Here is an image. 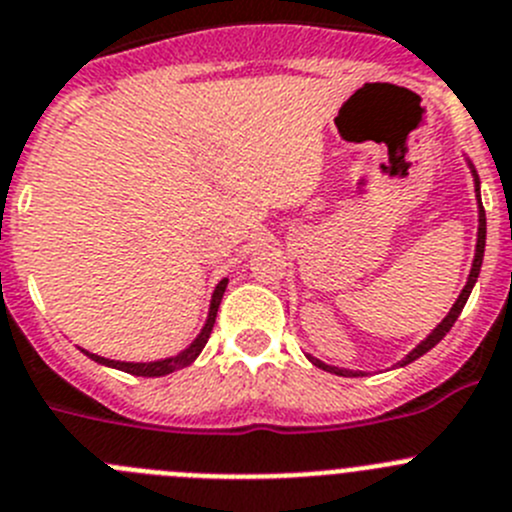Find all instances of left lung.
Masks as SVG:
<instances>
[{"label": "left lung", "mask_w": 512, "mask_h": 512, "mask_svg": "<svg viewBox=\"0 0 512 512\" xmlns=\"http://www.w3.org/2000/svg\"><path fill=\"white\" fill-rule=\"evenodd\" d=\"M470 169H472V164H470ZM472 176H475V191H477V199H480V176H477V171H475V169H472ZM477 222H480V224H477V247H475V260H472V270H470V278H467V285H465V288H462V293L457 295L455 305H452V308H450V313H447V318H444V321L439 323V326L434 328V331L429 333V336L424 338V341L419 343V346L414 348V351L409 353L407 358H404V361H399V366L412 364V361H417L419 356H424V353H427L429 348L437 346V343L442 341V338L447 336V333H450V328L455 326L457 318H460L462 308H465L467 298H470L472 288H475V283H477V275H480V267H482V255H485V234H487V222H485V209H482V204H480V219H477ZM308 358H310V361H313L315 366H318V369L331 371V374H338V376H364V371L338 369V366H328V364H323V361H318V358H313V356H308Z\"/></svg>", "instance_id": "left-lung-1"}]
</instances>
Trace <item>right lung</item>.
Returning <instances> with one entry per match:
<instances>
[{"instance_id":"right-lung-1","label":"right lung","mask_w":512,"mask_h":512,"mask_svg":"<svg viewBox=\"0 0 512 512\" xmlns=\"http://www.w3.org/2000/svg\"><path fill=\"white\" fill-rule=\"evenodd\" d=\"M224 290H227V278L219 280V285L214 288V295H212V303H209V315H207V323H204L202 333H199L197 338H194V343H191L189 348H184L181 353H176V356L171 358H161V361H148V364H131V361H111V358H103L98 356V353H88L83 351L85 356H90L93 361H98V364L103 366H111V369H118V371H126V374H133V376H166V374H174V371L184 369V366H189L194 358L202 353V348L207 346L209 336H212V328H214V321H217V310H219V303H222V295Z\"/></svg>"}]
</instances>
